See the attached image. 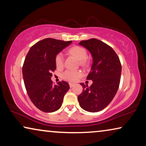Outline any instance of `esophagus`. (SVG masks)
Returning a JSON list of instances; mask_svg holds the SVG:
<instances>
[{
	"label": "esophagus",
	"instance_id": "34e87169",
	"mask_svg": "<svg viewBox=\"0 0 146 146\" xmlns=\"http://www.w3.org/2000/svg\"><path fill=\"white\" fill-rule=\"evenodd\" d=\"M69 86H70V88H72L74 86V84H72V83H69Z\"/></svg>",
	"mask_w": 146,
	"mask_h": 146
}]
</instances>
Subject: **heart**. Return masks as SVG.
<instances>
[{
	"mask_svg": "<svg viewBox=\"0 0 146 146\" xmlns=\"http://www.w3.org/2000/svg\"><path fill=\"white\" fill-rule=\"evenodd\" d=\"M70 54L73 55L78 60L80 61V64L82 65H84L86 64V58L87 56V52L86 50L80 46H74L71 48L69 50ZM55 63L58 68L62 67L64 63V56L62 53L60 52L56 56L55 58ZM82 75V72L79 70H66L62 74V77L63 79L66 80L74 82L78 80L79 77Z\"/></svg>",
	"mask_w": 146,
	"mask_h": 146,
	"instance_id": "1",
	"label": "heart"
}]
</instances>
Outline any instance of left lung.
<instances>
[{
  "label": "left lung",
  "instance_id": "left-lung-1",
  "mask_svg": "<svg viewBox=\"0 0 146 146\" xmlns=\"http://www.w3.org/2000/svg\"><path fill=\"white\" fill-rule=\"evenodd\" d=\"M90 52L92 65L87 80H92L90 86L80 84L83 91L78 96L80 106L89 112H97L111 102L120 82L121 66L111 47L99 40L92 38L79 42Z\"/></svg>",
  "mask_w": 146,
  "mask_h": 146
}]
</instances>
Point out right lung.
Here are the masks:
<instances>
[{
    "mask_svg": "<svg viewBox=\"0 0 146 146\" xmlns=\"http://www.w3.org/2000/svg\"><path fill=\"white\" fill-rule=\"evenodd\" d=\"M72 41L46 38L30 48L23 67V75L27 94L37 108L44 112H53L62 104L70 86L62 81L53 85L52 72L56 68L55 58Z\"/></svg>",
    "mask_w": 146,
    "mask_h": 146,
    "instance_id": "obj_1",
    "label": "right lung"
}]
</instances>
